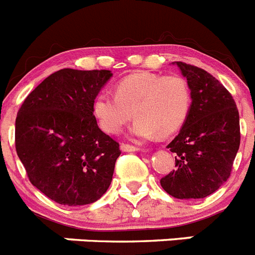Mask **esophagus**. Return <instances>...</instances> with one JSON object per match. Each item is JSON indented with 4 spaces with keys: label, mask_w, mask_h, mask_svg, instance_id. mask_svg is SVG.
I'll return each mask as SVG.
<instances>
[{
    "label": "esophagus",
    "mask_w": 255,
    "mask_h": 255,
    "mask_svg": "<svg viewBox=\"0 0 255 255\" xmlns=\"http://www.w3.org/2000/svg\"><path fill=\"white\" fill-rule=\"evenodd\" d=\"M121 149L124 152H135V150H139V147H135V145H131V144L123 143L121 144Z\"/></svg>",
    "instance_id": "1"
}]
</instances>
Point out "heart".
I'll return each mask as SVG.
<instances>
[{
  "label": "heart",
  "instance_id": "1",
  "mask_svg": "<svg viewBox=\"0 0 255 255\" xmlns=\"http://www.w3.org/2000/svg\"><path fill=\"white\" fill-rule=\"evenodd\" d=\"M114 93L102 92L93 103L98 125L107 134H119L132 111L135 136H168L181 129L190 112V87L180 75L135 73L117 82Z\"/></svg>",
  "mask_w": 255,
  "mask_h": 255
}]
</instances>
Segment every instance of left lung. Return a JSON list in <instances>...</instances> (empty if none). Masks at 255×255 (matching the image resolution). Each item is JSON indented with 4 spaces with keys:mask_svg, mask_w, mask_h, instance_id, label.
Masks as SVG:
<instances>
[{
    "mask_svg": "<svg viewBox=\"0 0 255 255\" xmlns=\"http://www.w3.org/2000/svg\"><path fill=\"white\" fill-rule=\"evenodd\" d=\"M191 91V107L179 135L167 148L175 170L161 179L177 199H200L215 193L231 175L240 145L239 111L233 96L206 70L177 61Z\"/></svg>",
    "mask_w": 255,
    "mask_h": 255,
    "instance_id": "left-lung-1",
    "label": "left lung"
}]
</instances>
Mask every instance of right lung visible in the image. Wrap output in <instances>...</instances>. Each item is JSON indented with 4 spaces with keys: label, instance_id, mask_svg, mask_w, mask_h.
I'll use <instances>...</instances> for the list:
<instances>
[{
    "label": "right lung",
    "instance_id": "right-lung-1",
    "mask_svg": "<svg viewBox=\"0 0 255 255\" xmlns=\"http://www.w3.org/2000/svg\"><path fill=\"white\" fill-rule=\"evenodd\" d=\"M111 76L110 70H58L17 111V155L29 181L56 203L91 204L111 184L120 144L93 115L94 98Z\"/></svg>",
    "mask_w": 255,
    "mask_h": 255
}]
</instances>
